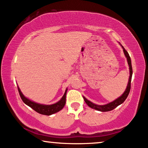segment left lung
Listing matches in <instances>:
<instances>
[{
  "instance_id": "8db88e82",
  "label": "left lung",
  "mask_w": 148,
  "mask_h": 148,
  "mask_svg": "<svg viewBox=\"0 0 148 148\" xmlns=\"http://www.w3.org/2000/svg\"><path fill=\"white\" fill-rule=\"evenodd\" d=\"M123 49V52H124V54L125 56H126L127 62H128V64H129V73H130V76H129V82H128V84H127V88L124 93L122 94V96H121L119 98H118L116 100L113 101V102L108 103V104H105V105H97L95 104L94 103H92L90 101H89L87 100V99L84 97V99L85 100V102L88 105L90 108H92L93 109H95V110H97L98 111H101V112H108V111H110L112 110L113 109H114L115 108H116L117 106H119V105L122 104L125 102V100H126L127 96L130 92V90H131V78H132V74H133V69H132V65H131V58L129 56V54L126 50L125 49L124 47L122 46Z\"/></svg>"
}]
</instances>
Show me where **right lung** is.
Returning a JSON list of instances; mask_svg holds the SVG:
<instances>
[{
  "label": "right lung",
  "instance_id": "right-lung-1",
  "mask_svg": "<svg viewBox=\"0 0 148 148\" xmlns=\"http://www.w3.org/2000/svg\"><path fill=\"white\" fill-rule=\"evenodd\" d=\"M18 88V91H19L20 97H21V100H23V102L25 103V104H27V106H29L30 108H32L33 110H34L36 112L41 114L44 115H51L52 114H54V113L58 112L60 110H62L63 108L66 103V92H67V89H66L65 92L63 95V96L62 97V98L58 101V102L55 103L54 104L51 105H44V104H38V103L34 102L33 101L29 100V99L25 98V96H23V94H22L21 90L19 87Z\"/></svg>",
  "mask_w": 148,
  "mask_h": 148
}]
</instances>
